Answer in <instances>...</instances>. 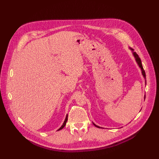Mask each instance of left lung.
<instances>
[{"label":"left lung","mask_w":159,"mask_h":159,"mask_svg":"<svg viewBox=\"0 0 159 159\" xmlns=\"http://www.w3.org/2000/svg\"><path fill=\"white\" fill-rule=\"evenodd\" d=\"M131 50H133V49H131ZM133 56H134V57H135L136 61L137 62V64H138L139 66L140 67V68L141 69V71H142V74H143V77H144V78H146L145 71V70H143V65H142V63H141V59H140V57H139V56H138V54H137L136 52H133ZM93 125H95V127H98V128H102V127H99V126H98V125H95L94 123H93Z\"/></svg>","instance_id":"1"}]
</instances>
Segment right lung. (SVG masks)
<instances>
[{
    "mask_svg": "<svg viewBox=\"0 0 159 159\" xmlns=\"http://www.w3.org/2000/svg\"><path fill=\"white\" fill-rule=\"evenodd\" d=\"M67 121H68V115H67L66 116V119H65V121H64V123H63V125H61V127L57 130V131H60V130H61V129H63L64 127H65V125H66V122H67Z\"/></svg>",
    "mask_w": 159,
    "mask_h": 159,
    "instance_id": "add662e5",
    "label": "right lung"
}]
</instances>
